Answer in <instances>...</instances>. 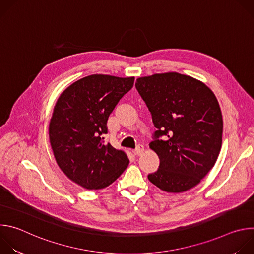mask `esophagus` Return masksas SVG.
Wrapping results in <instances>:
<instances>
[{
  "label": "esophagus",
  "mask_w": 254,
  "mask_h": 254,
  "mask_svg": "<svg viewBox=\"0 0 254 254\" xmlns=\"http://www.w3.org/2000/svg\"><path fill=\"white\" fill-rule=\"evenodd\" d=\"M143 150H144V148H143L142 144H137L136 149L134 150V155H135V156H139V155H141V154H142V152H143Z\"/></svg>",
  "instance_id": "1"
}]
</instances>
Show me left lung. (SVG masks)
Segmentation results:
<instances>
[{"label":"left lung","instance_id":"1","mask_svg":"<svg viewBox=\"0 0 254 254\" xmlns=\"http://www.w3.org/2000/svg\"><path fill=\"white\" fill-rule=\"evenodd\" d=\"M135 87L157 128L149 146L160 166L148 179L168 193L195 187L221 150L223 120L215 94L202 81L178 72L139 77Z\"/></svg>","mask_w":254,"mask_h":254}]
</instances>
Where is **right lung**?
<instances>
[{"instance_id": "obj_1", "label": "right lung", "mask_w": 254, "mask_h": 254, "mask_svg": "<svg viewBox=\"0 0 254 254\" xmlns=\"http://www.w3.org/2000/svg\"><path fill=\"white\" fill-rule=\"evenodd\" d=\"M134 77L92 74L68 86L59 96L49 124L57 165L87 190L110 186L128 166L125 152L105 143L106 123Z\"/></svg>"}]
</instances>
